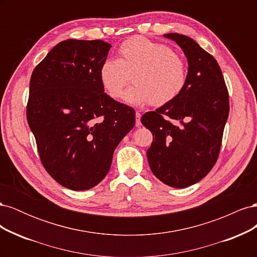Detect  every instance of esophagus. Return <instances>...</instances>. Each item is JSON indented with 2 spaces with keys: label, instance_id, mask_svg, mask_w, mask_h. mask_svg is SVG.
I'll return each instance as SVG.
<instances>
[{
  "label": "esophagus",
  "instance_id": "34e87169",
  "mask_svg": "<svg viewBox=\"0 0 257 257\" xmlns=\"http://www.w3.org/2000/svg\"><path fill=\"white\" fill-rule=\"evenodd\" d=\"M141 118H142V113L139 111H136V126H141L142 122H141Z\"/></svg>",
  "mask_w": 257,
  "mask_h": 257
}]
</instances>
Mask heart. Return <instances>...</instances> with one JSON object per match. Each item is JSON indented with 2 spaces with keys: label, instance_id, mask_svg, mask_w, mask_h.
<instances>
[{
  "label": "heart",
  "instance_id": "obj_1",
  "mask_svg": "<svg viewBox=\"0 0 257 257\" xmlns=\"http://www.w3.org/2000/svg\"><path fill=\"white\" fill-rule=\"evenodd\" d=\"M118 52L119 59H105L98 71L100 84L111 98L122 97L132 75L135 84L124 95L131 105L164 106L183 92L188 65L181 54L168 46L135 36L124 41Z\"/></svg>",
  "mask_w": 257,
  "mask_h": 257
}]
</instances>
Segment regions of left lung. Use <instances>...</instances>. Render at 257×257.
<instances>
[{"label":"left lung","mask_w":257,"mask_h":257,"mask_svg":"<svg viewBox=\"0 0 257 257\" xmlns=\"http://www.w3.org/2000/svg\"><path fill=\"white\" fill-rule=\"evenodd\" d=\"M188 59V81L174 102L146 112L142 123L153 142L147 151L153 175L182 189L206 177L219 158L229 112L227 87L216 60L182 34L164 35Z\"/></svg>","instance_id":"left-lung-1"}]
</instances>
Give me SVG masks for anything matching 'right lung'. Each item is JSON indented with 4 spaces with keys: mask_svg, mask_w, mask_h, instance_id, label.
Instances as JSON below:
<instances>
[{
    "mask_svg": "<svg viewBox=\"0 0 257 257\" xmlns=\"http://www.w3.org/2000/svg\"><path fill=\"white\" fill-rule=\"evenodd\" d=\"M111 45L66 40L31 76L27 119L47 173L74 191L89 190L110 169L113 151L135 125V110L106 94L98 71Z\"/></svg>",
    "mask_w": 257,
    "mask_h": 257,
    "instance_id": "obj_1",
    "label": "right lung"
}]
</instances>
